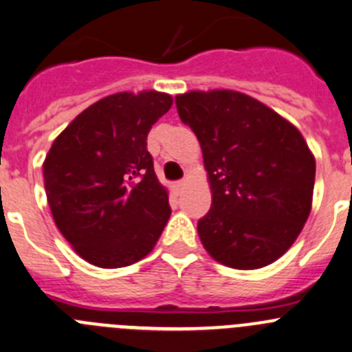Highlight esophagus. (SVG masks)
Masks as SVG:
<instances>
[{"instance_id": "34e87169", "label": "esophagus", "mask_w": 352, "mask_h": 352, "mask_svg": "<svg viewBox=\"0 0 352 352\" xmlns=\"http://www.w3.org/2000/svg\"><path fill=\"white\" fill-rule=\"evenodd\" d=\"M170 187H172V192L175 194V196H179L184 190V187H186V182H184V180H179V182H173Z\"/></svg>"}]
</instances>
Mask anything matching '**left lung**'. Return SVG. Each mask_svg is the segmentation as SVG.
<instances>
[{
	"instance_id": "1",
	"label": "left lung",
	"mask_w": 352,
	"mask_h": 352,
	"mask_svg": "<svg viewBox=\"0 0 352 352\" xmlns=\"http://www.w3.org/2000/svg\"><path fill=\"white\" fill-rule=\"evenodd\" d=\"M175 104L210 179L213 201L197 221L204 249L225 267H267L294 244L311 211L316 165L305 138L237 91H190Z\"/></svg>"
}]
</instances>
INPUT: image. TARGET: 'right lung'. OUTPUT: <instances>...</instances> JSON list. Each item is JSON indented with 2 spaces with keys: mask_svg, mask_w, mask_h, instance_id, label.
I'll use <instances>...</instances> for the list:
<instances>
[{
  "mask_svg": "<svg viewBox=\"0 0 352 352\" xmlns=\"http://www.w3.org/2000/svg\"><path fill=\"white\" fill-rule=\"evenodd\" d=\"M172 103L158 91L111 94L77 115L46 155L54 223L91 265L129 267L158 242L172 210L148 134Z\"/></svg>",
  "mask_w": 352,
  "mask_h": 352,
  "instance_id": "obj_1",
  "label": "right lung"
}]
</instances>
